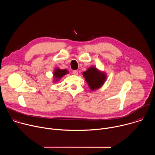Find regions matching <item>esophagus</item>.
Listing matches in <instances>:
<instances>
[{
	"label": "esophagus",
	"instance_id": "1",
	"mask_svg": "<svg viewBox=\"0 0 155 155\" xmlns=\"http://www.w3.org/2000/svg\"><path fill=\"white\" fill-rule=\"evenodd\" d=\"M73 74L75 75H78V72L77 71H73Z\"/></svg>",
	"mask_w": 155,
	"mask_h": 155
}]
</instances>
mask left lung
<instances>
[{"mask_svg": "<svg viewBox=\"0 0 155 155\" xmlns=\"http://www.w3.org/2000/svg\"><path fill=\"white\" fill-rule=\"evenodd\" d=\"M82 74L91 91L101 88L107 78L106 72L98 69L94 66H90Z\"/></svg>", "mask_w": 155, "mask_h": 155, "instance_id": "obj_1", "label": "left lung"}]
</instances>
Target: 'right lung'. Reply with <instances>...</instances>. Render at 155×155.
<instances>
[{
    "label": "right lung",
    "mask_w": 155,
    "mask_h": 155,
    "mask_svg": "<svg viewBox=\"0 0 155 155\" xmlns=\"http://www.w3.org/2000/svg\"><path fill=\"white\" fill-rule=\"evenodd\" d=\"M69 74V71L67 69H61L60 68H56L53 72V83H57L59 81L62 77L64 75H67Z\"/></svg>",
    "instance_id": "right-lung-1"
}]
</instances>
